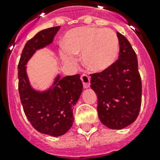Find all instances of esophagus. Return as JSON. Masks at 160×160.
I'll use <instances>...</instances> for the list:
<instances>
[{"instance_id":"obj_1","label":"esophagus","mask_w":160,"mask_h":160,"mask_svg":"<svg viewBox=\"0 0 160 160\" xmlns=\"http://www.w3.org/2000/svg\"><path fill=\"white\" fill-rule=\"evenodd\" d=\"M81 80L83 82V85H84V88H89L90 85V78L89 75H85V74H83L80 77Z\"/></svg>"}]
</instances>
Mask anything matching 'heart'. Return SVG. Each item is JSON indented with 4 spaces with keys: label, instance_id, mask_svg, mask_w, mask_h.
Masks as SVG:
<instances>
[{
    "label": "heart",
    "instance_id": "obj_1",
    "mask_svg": "<svg viewBox=\"0 0 160 160\" xmlns=\"http://www.w3.org/2000/svg\"><path fill=\"white\" fill-rule=\"evenodd\" d=\"M60 57L65 64L75 65V55L82 53V62L89 70L101 72L116 60L119 51V39L110 29L84 26L65 34Z\"/></svg>",
    "mask_w": 160,
    "mask_h": 160
}]
</instances>
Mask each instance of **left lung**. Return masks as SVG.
Masks as SVG:
<instances>
[{
	"mask_svg": "<svg viewBox=\"0 0 160 160\" xmlns=\"http://www.w3.org/2000/svg\"><path fill=\"white\" fill-rule=\"evenodd\" d=\"M119 59L107 70L90 74V87L97 95L100 120L109 129H121L137 119L141 106L142 84L136 53L119 32Z\"/></svg>",
	"mask_w": 160,
	"mask_h": 160,
	"instance_id": "obj_1",
	"label": "left lung"
}]
</instances>
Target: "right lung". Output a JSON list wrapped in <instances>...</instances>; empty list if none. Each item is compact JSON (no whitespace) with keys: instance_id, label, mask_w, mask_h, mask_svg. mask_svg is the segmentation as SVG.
Returning a JSON list of instances; mask_svg holds the SVG:
<instances>
[{"instance_id":"obj_1","label":"right lung","mask_w":160,"mask_h":160,"mask_svg":"<svg viewBox=\"0 0 160 160\" xmlns=\"http://www.w3.org/2000/svg\"><path fill=\"white\" fill-rule=\"evenodd\" d=\"M60 28L46 29L29 40L18 64L19 94L26 118L37 131L55 137L65 134L72 126L73 109L83 90L80 75H57L49 90L40 92L31 87L26 65L37 50L52 43Z\"/></svg>"}]
</instances>
